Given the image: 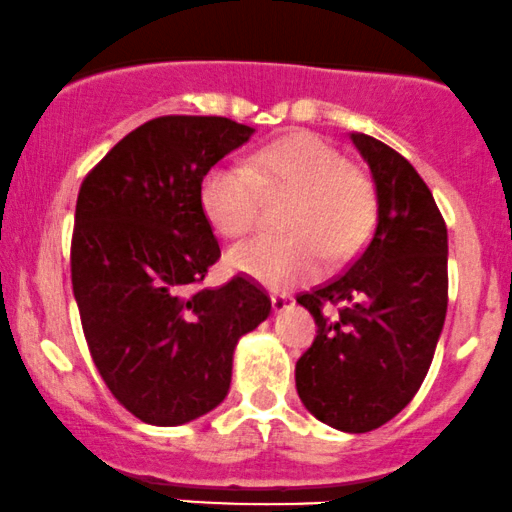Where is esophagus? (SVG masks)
<instances>
[{"instance_id":"obj_1","label":"esophagus","mask_w":512,"mask_h":512,"mask_svg":"<svg viewBox=\"0 0 512 512\" xmlns=\"http://www.w3.org/2000/svg\"><path fill=\"white\" fill-rule=\"evenodd\" d=\"M270 304H273L275 314H282V311H287V309H290V306H294V299L290 297V294H285V292H275L273 297H270Z\"/></svg>"}]
</instances>
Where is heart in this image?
<instances>
[{
	"mask_svg": "<svg viewBox=\"0 0 512 512\" xmlns=\"http://www.w3.org/2000/svg\"><path fill=\"white\" fill-rule=\"evenodd\" d=\"M292 196L287 237H256L232 246V270L268 287L314 278L326 261L350 258L376 218L374 186L314 134H292L261 148L249 165L220 162L201 179L203 215L222 237L254 230L261 198Z\"/></svg>",
	"mask_w": 512,
	"mask_h": 512,
	"instance_id": "heart-1",
	"label": "heart"
}]
</instances>
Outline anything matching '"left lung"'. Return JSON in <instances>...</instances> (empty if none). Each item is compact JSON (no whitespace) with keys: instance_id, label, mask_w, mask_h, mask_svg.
Wrapping results in <instances>:
<instances>
[{"instance_id":"left-lung-1","label":"left lung","mask_w":512,"mask_h":512,"mask_svg":"<svg viewBox=\"0 0 512 512\" xmlns=\"http://www.w3.org/2000/svg\"><path fill=\"white\" fill-rule=\"evenodd\" d=\"M371 170L376 227L345 273L297 297L316 321L294 369L299 400L347 434L383 426L422 386L448 309V230L417 170L374 136L350 134ZM340 305L338 317L325 314Z\"/></svg>"}]
</instances>
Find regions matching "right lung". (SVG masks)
Instances as JSON below:
<instances>
[{
  "instance_id": "obj_1",
  "label": "right lung",
  "mask_w": 512,
  "mask_h": 512,
  "mask_svg": "<svg viewBox=\"0 0 512 512\" xmlns=\"http://www.w3.org/2000/svg\"><path fill=\"white\" fill-rule=\"evenodd\" d=\"M256 129L227 117L150 119L83 179L71 282L90 357L141 422L179 426L230 393L237 342L270 297L237 278L196 290L220 258L201 179Z\"/></svg>"
}]
</instances>
